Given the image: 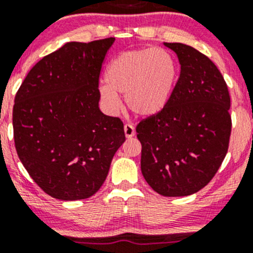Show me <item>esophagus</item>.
I'll use <instances>...</instances> for the list:
<instances>
[{
  "label": "esophagus",
  "mask_w": 253,
  "mask_h": 253,
  "mask_svg": "<svg viewBox=\"0 0 253 253\" xmlns=\"http://www.w3.org/2000/svg\"><path fill=\"white\" fill-rule=\"evenodd\" d=\"M124 134L127 138L135 136V127L131 126V124H126L124 126Z\"/></svg>",
  "instance_id": "esophagus-1"
}]
</instances>
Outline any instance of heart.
<instances>
[{
    "label": "heart",
    "mask_w": 253,
    "mask_h": 253,
    "mask_svg": "<svg viewBox=\"0 0 253 253\" xmlns=\"http://www.w3.org/2000/svg\"><path fill=\"white\" fill-rule=\"evenodd\" d=\"M105 78L100 96L110 110L121 106L118 94H123L129 110L146 118L158 115L169 104L177 81V65L163 48L127 50L113 59Z\"/></svg>",
    "instance_id": "b5f03b06"
}]
</instances>
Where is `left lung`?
<instances>
[{"instance_id":"left-lung-1","label":"left lung","mask_w":253,"mask_h":253,"mask_svg":"<svg viewBox=\"0 0 253 253\" xmlns=\"http://www.w3.org/2000/svg\"><path fill=\"white\" fill-rule=\"evenodd\" d=\"M164 45L176 53L181 72L167 107L137 124L141 171L160 195L186 197L211 181L227 154L230 96L208 56L182 43Z\"/></svg>"}]
</instances>
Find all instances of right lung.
I'll list each match as a JSON object with an SVG mask.
<instances>
[{"label": "right lung", "instance_id": "right-lung-1", "mask_svg": "<svg viewBox=\"0 0 253 253\" xmlns=\"http://www.w3.org/2000/svg\"><path fill=\"white\" fill-rule=\"evenodd\" d=\"M115 40L66 43L30 70L15 95L18 157L55 199L94 195L126 141L123 122L99 108L100 71Z\"/></svg>", "mask_w": 253, "mask_h": 253}]
</instances>
